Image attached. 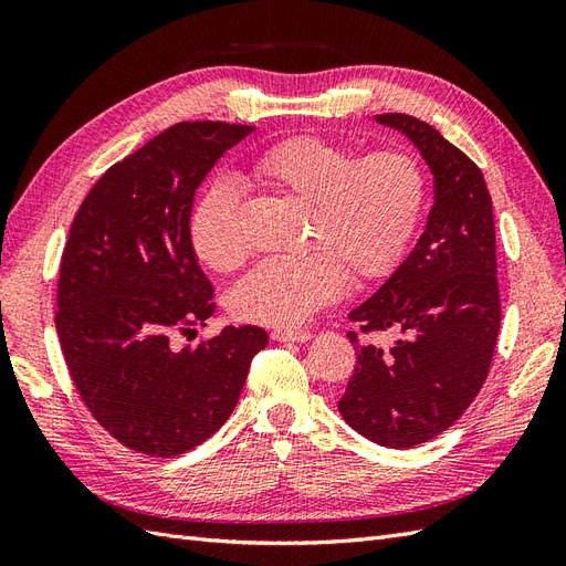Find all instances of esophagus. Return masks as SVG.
<instances>
[{"mask_svg": "<svg viewBox=\"0 0 566 566\" xmlns=\"http://www.w3.org/2000/svg\"><path fill=\"white\" fill-rule=\"evenodd\" d=\"M271 339L276 342H306L312 339V333L304 328H276L271 333Z\"/></svg>", "mask_w": 566, "mask_h": 566, "instance_id": "1", "label": "esophagus"}]
</instances>
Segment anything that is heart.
<instances>
[{
  "instance_id": "1",
  "label": "heart",
  "mask_w": 566,
  "mask_h": 566,
  "mask_svg": "<svg viewBox=\"0 0 566 566\" xmlns=\"http://www.w3.org/2000/svg\"><path fill=\"white\" fill-rule=\"evenodd\" d=\"M266 191L306 212L304 252L256 266L231 293V312L250 323L297 325L339 300L347 279L373 283L399 269L413 243L427 181L420 160L403 148L356 150L323 136H290L250 167ZM188 233L198 260L231 273L248 262L241 191L214 181L196 200Z\"/></svg>"
}]
</instances>
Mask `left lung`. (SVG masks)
<instances>
[{"label":"left lung","mask_w":566,"mask_h":566,"mask_svg":"<svg viewBox=\"0 0 566 566\" xmlns=\"http://www.w3.org/2000/svg\"><path fill=\"white\" fill-rule=\"evenodd\" d=\"M403 132L434 175V205L418 245L349 314L361 333L399 331L389 349L356 345L339 413L366 439L410 449L465 413L486 382L501 331L493 205L482 169L422 119L375 115Z\"/></svg>","instance_id":"8db88e82"}]
</instances>
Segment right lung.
Here are the masks:
<instances>
[{
    "label": "right lung",
    "mask_w": 566,
    "mask_h": 566,
    "mask_svg": "<svg viewBox=\"0 0 566 566\" xmlns=\"http://www.w3.org/2000/svg\"><path fill=\"white\" fill-rule=\"evenodd\" d=\"M250 132L172 125L106 169L67 233L54 316L65 366L96 422L136 453L172 458L210 439L269 342L256 325L181 342L214 314L188 233L196 188Z\"/></svg>",
    "instance_id": "obj_1"
}]
</instances>
